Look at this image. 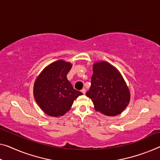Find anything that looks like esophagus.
Instances as JSON below:
<instances>
[{
    "label": "esophagus",
    "mask_w": 160,
    "mask_h": 160,
    "mask_svg": "<svg viewBox=\"0 0 160 160\" xmlns=\"http://www.w3.org/2000/svg\"><path fill=\"white\" fill-rule=\"evenodd\" d=\"M81 92H82L83 94H85V92H86V90H85V88H83V89H82V90H81Z\"/></svg>",
    "instance_id": "34e87169"
}]
</instances>
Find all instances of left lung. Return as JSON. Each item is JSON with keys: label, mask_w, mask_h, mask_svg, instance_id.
<instances>
[{"label": "left lung", "mask_w": 160, "mask_h": 160, "mask_svg": "<svg viewBox=\"0 0 160 160\" xmlns=\"http://www.w3.org/2000/svg\"><path fill=\"white\" fill-rule=\"evenodd\" d=\"M91 86L86 95L92 100L95 110L105 116L120 114L130 102V90L120 72L108 62L92 65Z\"/></svg>", "instance_id": "8db88e82"}]
</instances>
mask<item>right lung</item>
Wrapping results in <instances>:
<instances>
[{
    "label": "right lung",
    "mask_w": 160,
    "mask_h": 160,
    "mask_svg": "<svg viewBox=\"0 0 160 160\" xmlns=\"http://www.w3.org/2000/svg\"><path fill=\"white\" fill-rule=\"evenodd\" d=\"M72 67L70 62L59 59L47 65L37 76L33 90L34 99L47 115L56 118L64 116L74 101L82 95L67 78Z\"/></svg>",
    "instance_id": "obj_1"
}]
</instances>
